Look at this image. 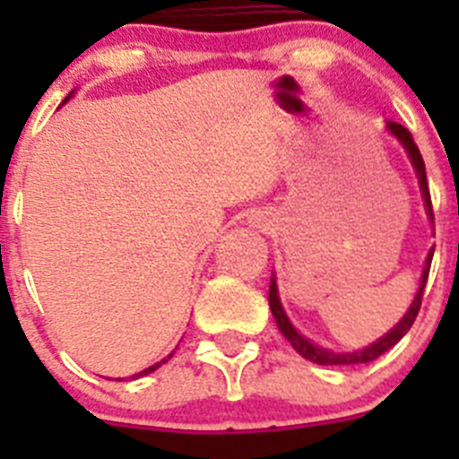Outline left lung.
<instances>
[{
	"instance_id": "8db88e82",
	"label": "left lung",
	"mask_w": 459,
	"mask_h": 459,
	"mask_svg": "<svg viewBox=\"0 0 459 459\" xmlns=\"http://www.w3.org/2000/svg\"><path fill=\"white\" fill-rule=\"evenodd\" d=\"M388 131L393 133V135L397 137V140L403 142V147L407 149L409 153V160H411L413 169H416V174H419V184H420V193H423V200H425V209H428V216L429 221L435 222V213H432V200H429V188H428V177H425V163H423V156H420L419 147H416V142H413L411 133L404 128V126L395 124V121H388L386 124ZM432 253H435V248L429 250L428 259H425V269H423V275H420V287L419 291H416V299L411 301V306H409L407 315H404L400 322L395 324V326L388 331L384 338H379L377 342H372L370 347H366V350L360 351H351V354H344V351H331V350H324V347H317V344H312L310 340L303 338L299 331H296L294 326H291V322L287 319L285 310H282V303H280V296H278V285H275V278H271V287H269V306H271V312H273V319L275 324H278L280 333L285 335L287 340H290V344L294 347L299 354L303 356V359L312 360V363H317V366H354V363H370V360L379 359L381 354H386L391 347H395L400 340L407 335V331L411 328V324L416 322V315H419L420 310V301H423V290H425V282H428V275H429V264H432Z\"/></svg>"
}]
</instances>
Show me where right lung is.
<instances>
[{
	"label": "right lung",
	"mask_w": 459,
	"mask_h": 459,
	"mask_svg": "<svg viewBox=\"0 0 459 459\" xmlns=\"http://www.w3.org/2000/svg\"><path fill=\"white\" fill-rule=\"evenodd\" d=\"M66 100H68V99H66ZM169 356H172V354H169ZM169 356H168V359H169ZM168 359H163V360H160V363H153V366H152V368H147V370H142V372H137V375H133V377H131V379H137V377H144V375H149V372L158 370V368L163 366V363H165V360H168Z\"/></svg>",
	"instance_id": "add662e5"
}]
</instances>
